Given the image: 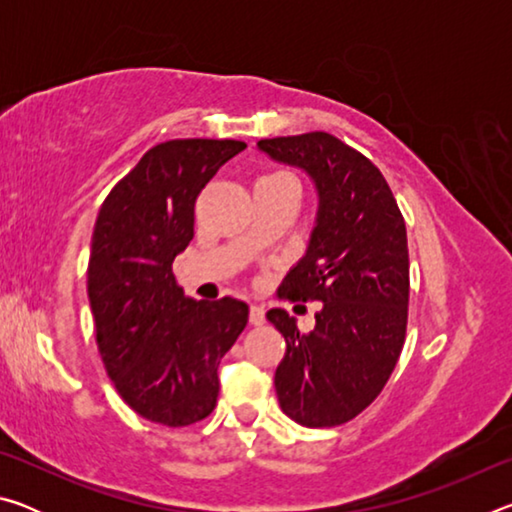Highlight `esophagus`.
I'll use <instances>...</instances> for the list:
<instances>
[{
  "label": "esophagus",
  "mask_w": 512,
  "mask_h": 512,
  "mask_svg": "<svg viewBox=\"0 0 512 512\" xmlns=\"http://www.w3.org/2000/svg\"><path fill=\"white\" fill-rule=\"evenodd\" d=\"M266 311L262 305H250V323L253 325H264Z\"/></svg>",
  "instance_id": "34e87169"
}]
</instances>
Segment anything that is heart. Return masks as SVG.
<instances>
[{
    "mask_svg": "<svg viewBox=\"0 0 512 512\" xmlns=\"http://www.w3.org/2000/svg\"><path fill=\"white\" fill-rule=\"evenodd\" d=\"M273 176H277V173H273Z\"/></svg>",
    "mask_w": 512,
    "mask_h": 512,
    "instance_id": "heart-1",
    "label": "heart"
}]
</instances>
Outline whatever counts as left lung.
<instances>
[{"label": "left lung", "mask_w": 512, "mask_h": 512, "mask_svg": "<svg viewBox=\"0 0 512 512\" xmlns=\"http://www.w3.org/2000/svg\"><path fill=\"white\" fill-rule=\"evenodd\" d=\"M273 160L305 169L320 207L307 255L284 277L280 300H320L300 332L284 309L266 318L287 350L275 370L282 411L302 427H336L377 400L400 359L409 320L404 216L366 155L325 131L259 140Z\"/></svg>", "instance_id": "obj_1"}]
</instances>
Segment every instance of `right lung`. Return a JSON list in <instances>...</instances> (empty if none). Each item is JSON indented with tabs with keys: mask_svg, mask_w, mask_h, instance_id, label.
<instances>
[{
	"mask_svg": "<svg viewBox=\"0 0 512 512\" xmlns=\"http://www.w3.org/2000/svg\"><path fill=\"white\" fill-rule=\"evenodd\" d=\"M239 140L155 144L110 189L94 223L88 296L108 377L131 409L164 427L214 411L221 357L248 323L237 298H185L173 259L194 239V205Z\"/></svg>",
	"mask_w": 512,
	"mask_h": 512,
	"instance_id": "obj_1",
	"label": "right lung"
}]
</instances>
